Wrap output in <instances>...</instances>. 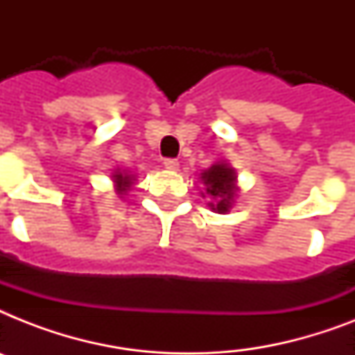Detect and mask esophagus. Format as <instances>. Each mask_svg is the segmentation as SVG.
<instances>
[{
    "label": "esophagus",
    "instance_id": "obj_1",
    "mask_svg": "<svg viewBox=\"0 0 355 355\" xmlns=\"http://www.w3.org/2000/svg\"><path fill=\"white\" fill-rule=\"evenodd\" d=\"M164 166H166V169L177 171V169H178V160H175V158H166V160H164Z\"/></svg>",
    "mask_w": 355,
    "mask_h": 355
}]
</instances>
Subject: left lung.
I'll return each instance as SVG.
<instances>
[{
    "mask_svg": "<svg viewBox=\"0 0 355 355\" xmlns=\"http://www.w3.org/2000/svg\"><path fill=\"white\" fill-rule=\"evenodd\" d=\"M202 180L206 184V195L214 202H210L211 210L225 214L232 206L236 195V173L227 164H216L208 171L202 173Z\"/></svg>",
    "mask_w": 355,
    "mask_h": 355,
    "instance_id": "left-lung-1",
    "label": "left lung"
}]
</instances>
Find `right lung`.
<instances>
[{
  "label": "right lung",
  "instance_id": "1",
  "mask_svg": "<svg viewBox=\"0 0 355 355\" xmlns=\"http://www.w3.org/2000/svg\"><path fill=\"white\" fill-rule=\"evenodd\" d=\"M116 177V182H118V191L119 193H123V191H127L128 186H130V177L128 175H121V173H118V175H114Z\"/></svg>",
  "mask_w": 355,
  "mask_h": 355
}]
</instances>
